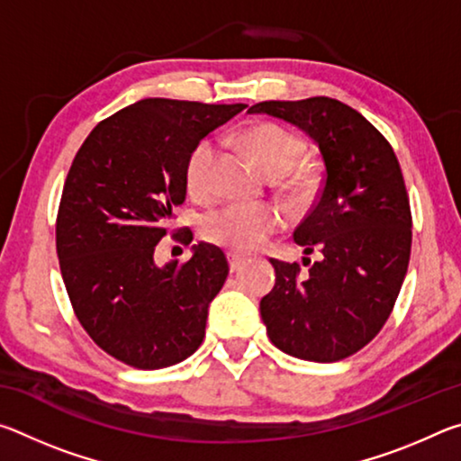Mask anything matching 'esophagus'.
Listing matches in <instances>:
<instances>
[{"mask_svg": "<svg viewBox=\"0 0 461 461\" xmlns=\"http://www.w3.org/2000/svg\"><path fill=\"white\" fill-rule=\"evenodd\" d=\"M228 260H230V270L236 272L241 268V264H246V258L240 254H228Z\"/></svg>", "mask_w": 461, "mask_h": 461, "instance_id": "esophagus-1", "label": "esophagus"}]
</instances>
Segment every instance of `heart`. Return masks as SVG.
<instances>
[{
  "mask_svg": "<svg viewBox=\"0 0 461 461\" xmlns=\"http://www.w3.org/2000/svg\"><path fill=\"white\" fill-rule=\"evenodd\" d=\"M246 150L270 178L291 170L303 152L301 140L275 123H260L241 134ZM217 146L213 140H203L186 160L185 178L189 191L199 199L212 197L215 191ZM283 215L270 203H230L205 220L203 233L209 241L233 252H256L270 236L280 230Z\"/></svg>",
  "mask_w": 461,
  "mask_h": 461,
  "instance_id": "1",
  "label": "heart"
}]
</instances>
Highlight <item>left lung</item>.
I'll use <instances>...</instances> for the list:
<instances>
[{"label":"left lung","instance_id":"obj_1","mask_svg":"<svg viewBox=\"0 0 461 461\" xmlns=\"http://www.w3.org/2000/svg\"><path fill=\"white\" fill-rule=\"evenodd\" d=\"M248 113L285 120L313 140L325 165L315 205L293 238L322 258L309 275L270 260L275 288L260 301L270 341L309 362H338L376 338L401 293L411 258V205L393 146L331 97L262 101Z\"/></svg>","mask_w":461,"mask_h":461}]
</instances>
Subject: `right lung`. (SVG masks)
<instances>
[{
	"instance_id": "obj_1",
	"label": "right lung",
	"mask_w": 461,
	"mask_h": 461,
	"mask_svg": "<svg viewBox=\"0 0 461 461\" xmlns=\"http://www.w3.org/2000/svg\"><path fill=\"white\" fill-rule=\"evenodd\" d=\"M244 107L148 97L99 122L77 152L57 254L77 319L115 360L167 368L205 338L209 303L230 272L225 254L201 241L189 262L158 267L154 249L185 203L194 146Z\"/></svg>"
}]
</instances>
